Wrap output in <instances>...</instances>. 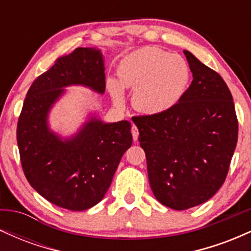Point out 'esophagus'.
Wrapping results in <instances>:
<instances>
[{
	"instance_id": "esophagus-1",
	"label": "esophagus",
	"mask_w": 251,
	"mask_h": 251,
	"mask_svg": "<svg viewBox=\"0 0 251 251\" xmlns=\"http://www.w3.org/2000/svg\"><path fill=\"white\" fill-rule=\"evenodd\" d=\"M131 132H132V137H133V140H134V142H137V140H138V135H139V131H138L137 126L132 125Z\"/></svg>"
}]
</instances>
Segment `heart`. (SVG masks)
<instances>
[{"label":"heart","instance_id":"1","mask_svg":"<svg viewBox=\"0 0 251 251\" xmlns=\"http://www.w3.org/2000/svg\"><path fill=\"white\" fill-rule=\"evenodd\" d=\"M118 77L120 82L114 79L108 81L116 102L124 101V86L135 89L133 105L138 111L163 114L175 108L185 96L191 81V70L188 61L178 54L145 47L124 57L118 68Z\"/></svg>","mask_w":251,"mask_h":251}]
</instances>
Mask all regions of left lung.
Listing matches in <instances>:
<instances>
[{
  "mask_svg": "<svg viewBox=\"0 0 251 251\" xmlns=\"http://www.w3.org/2000/svg\"><path fill=\"white\" fill-rule=\"evenodd\" d=\"M191 85L171 111L133 118L152 192L174 210L209 201L226 180L237 144L232 96L222 76L184 50Z\"/></svg>",
  "mask_w": 251,
  "mask_h": 251,
  "instance_id": "left-lung-1",
  "label": "left lung"
}]
</instances>
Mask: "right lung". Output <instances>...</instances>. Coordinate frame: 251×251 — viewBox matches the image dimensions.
<instances>
[{
    "label": "right lung",
    "instance_id": "1",
    "mask_svg": "<svg viewBox=\"0 0 251 251\" xmlns=\"http://www.w3.org/2000/svg\"><path fill=\"white\" fill-rule=\"evenodd\" d=\"M105 93V63L100 50L76 48L60 56L31 83L17 123V145L29 184L43 198L72 211L102 200L123 154L132 145L131 123H103L96 116L70 138L50 128L48 114L68 86Z\"/></svg>",
    "mask_w": 251,
    "mask_h": 251
}]
</instances>
